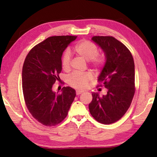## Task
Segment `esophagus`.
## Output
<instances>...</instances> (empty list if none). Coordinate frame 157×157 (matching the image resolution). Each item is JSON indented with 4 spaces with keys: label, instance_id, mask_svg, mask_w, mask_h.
Masks as SVG:
<instances>
[{
    "label": "esophagus",
    "instance_id": "1",
    "mask_svg": "<svg viewBox=\"0 0 157 157\" xmlns=\"http://www.w3.org/2000/svg\"><path fill=\"white\" fill-rule=\"evenodd\" d=\"M83 92H84V91H82V90H76V94L77 95H79V94H82Z\"/></svg>",
    "mask_w": 157,
    "mask_h": 157
}]
</instances>
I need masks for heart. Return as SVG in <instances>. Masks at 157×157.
Here are the masks:
<instances>
[{
    "label": "heart",
    "instance_id": "obj_1",
    "mask_svg": "<svg viewBox=\"0 0 157 157\" xmlns=\"http://www.w3.org/2000/svg\"><path fill=\"white\" fill-rule=\"evenodd\" d=\"M75 52L78 56L88 61L89 65L96 71L103 68L106 63V56L102 53H98V48L94 43L84 40L75 46ZM71 65V52L66 50L61 57V67L64 71H69ZM92 79L90 73H74L67 78L68 84L78 89H85Z\"/></svg>",
    "mask_w": 157,
    "mask_h": 157
}]
</instances>
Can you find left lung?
I'll list each match as a JSON object with an SVG mask.
<instances>
[{
  "label": "left lung",
  "instance_id": "1",
  "mask_svg": "<svg viewBox=\"0 0 157 157\" xmlns=\"http://www.w3.org/2000/svg\"><path fill=\"white\" fill-rule=\"evenodd\" d=\"M92 40L105 53L106 63L98 79L97 87L108 89L100 96L92 93L89 104L91 115L102 124L117 121L129 108L135 94V67L131 52L113 36H93Z\"/></svg>",
  "mask_w": 157,
  "mask_h": 157
}]
</instances>
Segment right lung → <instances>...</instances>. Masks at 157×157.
<instances>
[{
    "label": "right lung",
    "mask_w": 157,
    "mask_h": 157,
    "mask_svg": "<svg viewBox=\"0 0 157 157\" xmlns=\"http://www.w3.org/2000/svg\"><path fill=\"white\" fill-rule=\"evenodd\" d=\"M75 36H56L34 46L26 56L22 69V89L25 105L33 117L42 125L55 126L67 115L75 90L63 87L61 94L52 91L60 82L61 56Z\"/></svg>",
    "instance_id": "obj_1"
}]
</instances>
